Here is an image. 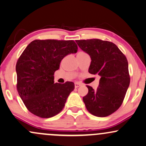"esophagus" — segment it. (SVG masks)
I'll return each instance as SVG.
<instances>
[{"instance_id":"obj_1","label":"esophagus","mask_w":146,"mask_h":146,"mask_svg":"<svg viewBox=\"0 0 146 146\" xmlns=\"http://www.w3.org/2000/svg\"><path fill=\"white\" fill-rule=\"evenodd\" d=\"M80 86H81V84L79 83V82H75V83H74L75 88H78L79 87H80Z\"/></svg>"}]
</instances>
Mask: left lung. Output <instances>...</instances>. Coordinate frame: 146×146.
Wrapping results in <instances>:
<instances>
[{
  "mask_svg": "<svg viewBox=\"0 0 146 146\" xmlns=\"http://www.w3.org/2000/svg\"><path fill=\"white\" fill-rule=\"evenodd\" d=\"M76 42L91 57L89 72L101 76L96 90L87 86L89 92L83 97L86 108L94 116H109L122 105L130 84L127 59L111 42L100 39Z\"/></svg>",
  "mask_w": 146,
  "mask_h": 146,
  "instance_id": "8db88e82",
  "label": "left lung"
}]
</instances>
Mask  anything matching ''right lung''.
I'll return each instance as SVG.
<instances>
[{
    "label": "right lung",
    "mask_w": 146,
    "mask_h": 146,
    "mask_svg": "<svg viewBox=\"0 0 146 146\" xmlns=\"http://www.w3.org/2000/svg\"><path fill=\"white\" fill-rule=\"evenodd\" d=\"M77 51L74 40L50 39L33 40L25 48L16 64L17 89L30 112L48 118L62 110L74 84L54 83V73L65 56Z\"/></svg>",
    "instance_id": "add662e5"
}]
</instances>
